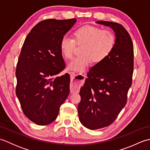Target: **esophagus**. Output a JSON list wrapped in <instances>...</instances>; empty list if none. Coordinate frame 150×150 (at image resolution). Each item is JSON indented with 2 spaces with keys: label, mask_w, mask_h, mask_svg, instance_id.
<instances>
[{
  "label": "esophagus",
  "mask_w": 150,
  "mask_h": 150,
  "mask_svg": "<svg viewBox=\"0 0 150 150\" xmlns=\"http://www.w3.org/2000/svg\"><path fill=\"white\" fill-rule=\"evenodd\" d=\"M69 74L71 75V92L77 91L83 82L85 76L82 74H75L74 72L70 71Z\"/></svg>",
  "instance_id": "obj_1"
}]
</instances>
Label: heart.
Here are the masks:
<instances>
[{"label":"heart","instance_id":"heart-1","mask_svg":"<svg viewBox=\"0 0 150 150\" xmlns=\"http://www.w3.org/2000/svg\"><path fill=\"white\" fill-rule=\"evenodd\" d=\"M74 40L67 36L62 38L60 48L62 55L67 59H71L74 54L75 43L84 44L81 53L68 65L71 71L81 72L87 68L93 60L98 63L103 61L112 52L115 44V37L110 30H103L99 28L84 26L73 32Z\"/></svg>","mask_w":150,"mask_h":150}]
</instances>
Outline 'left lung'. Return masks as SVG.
Masks as SVG:
<instances>
[{"label": "left lung", "instance_id": "1", "mask_svg": "<svg viewBox=\"0 0 150 150\" xmlns=\"http://www.w3.org/2000/svg\"><path fill=\"white\" fill-rule=\"evenodd\" d=\"M95 22L113 30L115 44L106 59L90 69L79 93V120L91 130L110 125L125 106L133 70V46L128 31L116 22Z\"/></svg>", "mask_w": 150, "mask_h": 150}]
</instances>
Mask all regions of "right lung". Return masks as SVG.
<instances>
[{"instance_id": "1", "label": "right lung", "mask_w": 150, "mask_h": 150, "mask_svg": "<svg viewBox=\"0 0 150 150\" xmlns=\"http://www.w3.org/2000/svg\"><path fill=\"white\" fill-rule=\"evenodd\" d=\"M76 22V18L40 22L22 46L15 72L16 95L25 115L38 125L53 122L69 93V75L55 77L65 68L60 40Z\"/></svg>"}]
</instances>
